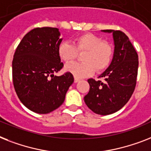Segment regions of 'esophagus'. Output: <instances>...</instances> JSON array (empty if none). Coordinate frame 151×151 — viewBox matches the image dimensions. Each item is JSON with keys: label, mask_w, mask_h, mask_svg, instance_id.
Listing matches in <instances>:
<instances>
[{"label": "esophagus", "mask_w": 151, "mask_h": 151, "mask_svg": "<svg viewBox=\"0 0 151 151\" xmlns=\"http://www.w3.org/2000/svg\"><path fill=\"white\" fill-rule=\"evenodd\" d=\"M79 81H80L79 78H74V82H75V83H78V82H79Z\"/></svg>", "instance_id": "34e87169"}]
</instances>
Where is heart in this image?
I'll return each mask as SVG.
<instances>
[{
	"instance_id": "1",
	"label": "heart",
	"mask_w": 151,
	"mask_h": 151,
	"mask_svg": "<svg viewBox=\"0 0 151 151\" xmlns=\"http://www.w3.org/2000/svg\"><path fill=\"white\" fill-rule=\"evenodd\" d=\"M81 63L66 67V70L76 78H84L94 72L101 73L108 69L113 58L114 49L110 42L93 33H84L73 39V42H63L58 47V56L66 63H72L83 52Z\"/></svg>"
}]
</instances>
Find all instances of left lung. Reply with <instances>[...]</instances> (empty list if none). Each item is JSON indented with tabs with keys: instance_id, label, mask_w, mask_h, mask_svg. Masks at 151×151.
<instances>
[{
	"instance_id": "1",
	"label": "left lung",
	"mask_w": 151,
	"mask_h": 151,
	"mask_svg": "<svg viewBox=\"0 0 151 151\" xmlns=\"http://www.w3.org/2000/svg\"><path fill=\"white\" fill-rule=\"evenodd\" d=\"M112 32L115 50L111 64L99 78L104 81L88 79L90 89L84 102L95 113L106 116L122 109L135 90L138 73V54L128 36L119 30Z\"/></svg>"
}]
</instances>
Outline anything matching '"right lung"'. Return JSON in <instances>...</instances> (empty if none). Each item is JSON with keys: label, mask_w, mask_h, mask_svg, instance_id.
Listing matches in <instances>:
<instances>
[{"label": "right lung", "mask_w": 151, "mask_h": 151, "mask_svg": "<svg viewBox=\"0 0 151 151\" xmlns=\"http://www.w3.org/2000/svg\"><path fill=\"white\" fill-rule=\"evenodd\" d=\"M57 28H35L18 44L12 61V78L22 103L39 114L50 113L63 103L73 84V74L55 76L63 67L58 56L60 39Z\"/></svg>", "instance_id": "right-lung-1"}]
</instances>
